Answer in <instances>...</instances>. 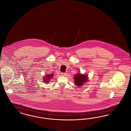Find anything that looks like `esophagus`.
<instances>
[{
  "mask_svg": "<svg viewBox=\"0 0 131 131\" xmlns=\"http://www.w3.org/2000/svg\"><path fill=\"white\" fill-rule=\"evenodd\" d=\"M61 75H62V76H66V73L62 72L61 73Z\"/></svg>",
  "mask_w": 131,
  "mask_h": 131,
  "instance_id": "34e87169",
  "label": "esophagus"
}]
</instances>
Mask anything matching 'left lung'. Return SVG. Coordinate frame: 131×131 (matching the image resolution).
<instances>
[{"instance_id": "8db88e82", "label": "left lung", "mask_w": 131, "mask_h": 131, "mask_svg": "<svg viewBox=\"0 0 131 131\" xmlns=\"http://www.w3.org/2000/svg\"><path fill=\"white\" fill-rule=\"evenodd\" d=\"M75 83L78 86H81L84 82H87V76L85 75H82L80 73L76 74L74 77Z\"/></svg>"}]
</instances>
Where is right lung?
I'll use <instances>...</instances> for the list:
<instances>
[{"instance_id": "right-lung-1", "label": "right lung", "mask_w": 131, "mask_h": 131, "mask_svg": "<svg viewBox=\"0 0 131 131\" xmlns=\"http://www.w3.org/2000/svg\"><path fill=\"white\" fill-rule=\"evenodd\" d=\"M53 74H49V75H48L46 76V77H45V78H44V82H46V83L48 82L49 80H50L51 78L52 77V76H53Z\"/></svg>"}]
</instances>
